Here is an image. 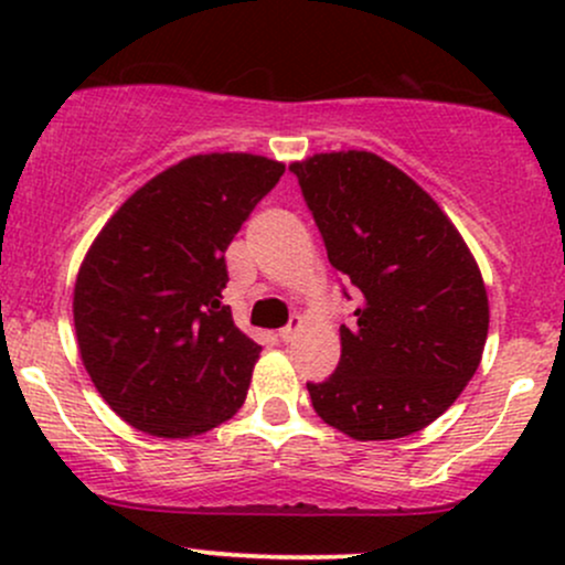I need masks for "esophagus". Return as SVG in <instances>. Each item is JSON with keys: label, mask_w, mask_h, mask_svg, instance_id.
Returning <instances> with one entry per match:
<instances>
[{"label": "esophagus", "mask_w": 565, "mask_h": 565, "mask_svg": "<svg viewBox=\"0 0 565 565\" xmlns=\"http://www.w3.org/2000/svg\"><path fill=\"white\" fill-rule=\"evenodd\" d=\"M302 329V319L300 316H291V321H289V327H284L281 332H278V340L281 342H291L297 337V332H300Z\"/></svg>", "instance_id": "obj_1"}]
</instances>
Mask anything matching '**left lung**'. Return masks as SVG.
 <instances>
[{
    "instance_id": "8db88e82",
    "label": "left lung",
    "mask_w": 565,
    "mask_h": 565,
    "mask_svg": "<svg viewBox=\"0 0 565 565\" xmlns=\"http://www.w3.org/2000/svg\"><path fill=\"white\" fill-rule=\"evenodd\" d=\"M332 268L361 302L337 372L308 382L316 414L355 440L412 436L481 364L489 295L476 257L423 185L372 151L291 161Z\"/></svg>"
}]
</instances>
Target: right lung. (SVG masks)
<instances>
[{
	"label": "right lung",
	"mask_w": 565,
	"mask_h": 565,
	"mask_svg": "<svg viewBox=\"0 0 565 565\" xmlns=\"http://www.w3.org/2000/svg\"><path fill=\"white\" fill-rule=\"evenodd\" d=\"M281 174V161L257 153H196L138 188L89 244L74 284L76 342L127 425L191 438L242 408L263 348L223 305L225 249Z\"/></svg>",
	"instance_id": "obj_1"
}]
</instances>
